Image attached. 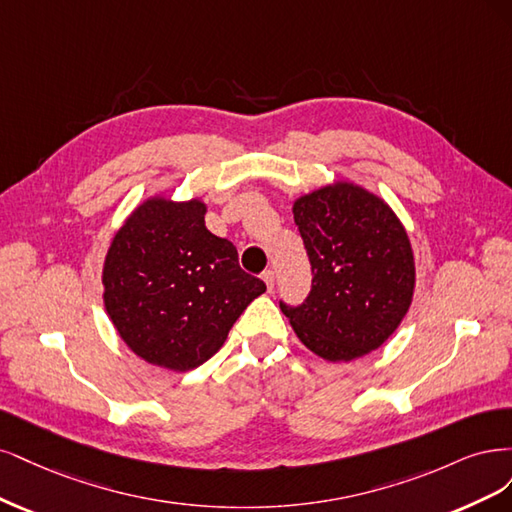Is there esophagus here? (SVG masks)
Segmentation results:
<instances>
[{"label": "esophagus", "mask_w": 512, "mask_h": 512, "mask_svg": "<svg viewBox=\"0 0 512 512\" xmlns=\"http://www.w3.org/2000/svg\"><path fill=\"white\" fill-rule=\"evenodd\" d=\"M261 278H263V283H266L268 291H272V289H274V272H272V270H266V272L261 274Z\"/></svg>", "instance_id": "34e87169"}]
</instances>
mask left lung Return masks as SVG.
Listing matches in <instances>:
<instances>
[{
	"mask_svg": "<svg viewBox=\"0 0 512 512\" xmlns=\"http://www.w3.org/2000/svg\"><path fill=\"white\" fill-rule=\"evenodd\" d=\"M291 210L312 266L308 300L298 308L280 304L295 336L334 364L381 349L417 285L404 223L381 195L353 180L295 197Z\"/></svg>",
	"mask_w": 512,
	"mask_h": 512,
	"instance_id": "1",
	"label": "left lung"
}]
</instances>
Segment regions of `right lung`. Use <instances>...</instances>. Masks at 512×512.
Returning a JSON list of instances; mask_svg holds the SVG:
<instances>
[{
    "label": "right lung",
    "mask_w": 512,
    "mask_h": 512,
    "mask_svg": "<svg viewBox=\"0 0 512 512\" xmlns=\"http://www.w3.org/2000/svg\"><path fill=\"white\" fill-rule=\"evenodd\" d=\"M200 197L153 193L114 232L102 266L104 308L127 349L172 372L202 366L263 280L238 266L236 246L206 229Z\"/></svg>",
    "instance_id": "obj_1"
}]
</instances>
